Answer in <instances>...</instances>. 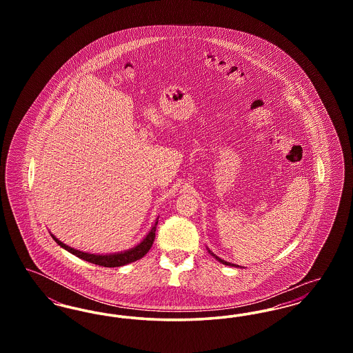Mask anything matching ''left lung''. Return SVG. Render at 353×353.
Returning a JSON list of instances; mask_svg holds the SVG:
<instances>
[{"label": "left lung", "instance_id": "obj_1", "mask_svg": "<svg viewBox=\"0 0 353 353\" xmlns=\"http://www.w3.org/2000/svg\"><path fill=\"white\" fill-rule=\"evenodd\" d=\"M206 249H208V252H209L212 256H214V258H216L219 262H221L222 265H226V266H232V268H241V266H238V265H233V263H230V262H226V261L221 259V258H219V256H217L214 252H210V250H209V248H206Z\"/></svg>", "mask_w": 353, "mask_h": 353}]
</instances>
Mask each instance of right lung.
<instances>
[{"label": "right lung", "instance_id": "obj_1", "mask_svg": "<svg viewBox=\"0 0 353 353\" xmlns=\"http://www.w3.org/2000/svg\"><path fill=\"white\" fill-rule=\"evenodd\" d=\"M157 222H159V219H156L154 223L152 225L150 233L143 238V241L140 243H137L136 246L128 249V250L112 252V254H91V252H81V250H77L74 248H70L66 243L59 241L55 235L51 234V236L61 248H63L65 250H68V252L74 254L75 256H78L83 261H87V262L94 263V265H99L103 268H120V266L132 263L134 261H139L140 258H143L147 252H150V249L153 245V241H154V232H156Z\"/></svg>", "mask_w": 353, "mask_h": 353}]
</instances>
